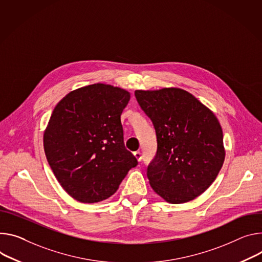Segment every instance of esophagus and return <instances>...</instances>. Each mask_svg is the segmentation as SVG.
I'll list each match as a JSON object with an SVG mask.
<instances>
[{"label":"esophagus","mask_w":262,"mask_h":262,"mask_svg":"<svg viewBox=\"0 0 262 262\" xmlns=\"http://www.w3.org/2000/svg\"><path fill=\"white\" fill-rule=\"evenodd\" d=\"M134 156H135V158L137 159V161H138V162H140V161L142 160V155H141V152H140V151H136V152H134Z\"/></svg>","instance_id":"obj_1"}]
</instances>
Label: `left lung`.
<instances>
[{"mask_svg": "<svg viewBox=\"0 0 262 262\" xmlns=\"http://www.w3.org/2000/svg\"><path fill=\"white\" fill-rule=\"evenodd\" d=\"M135 95L157 134V156L147 168L154 191L170 204L196 199L215 181L225 161L219 119L183 89L136 90Z\"/></svg>", "mask_w": 262, "mask_h": 262, "instance_id": "left-lung-1", "label": "left lung"}]
</instances>
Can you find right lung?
Masks as SVG:
<instances>
[{
    "label": "right lung",
    "instance_id": "right-lung-1",
    "mask_svg": "<svg viewBox=\"0 0 262 262\" xmlns=\"http://www.w3.org/2000/svg\"><path fill=\"white\" fill-rule=\"evenodd\" d=\"M130 93L106 83L71 91L43 132V149L64 191L84 204L113 195L137 159L123 143L121 114Z\"/></svg>",
    "mask_w": 262,
    "mask_h": 262
}]
</instances>
